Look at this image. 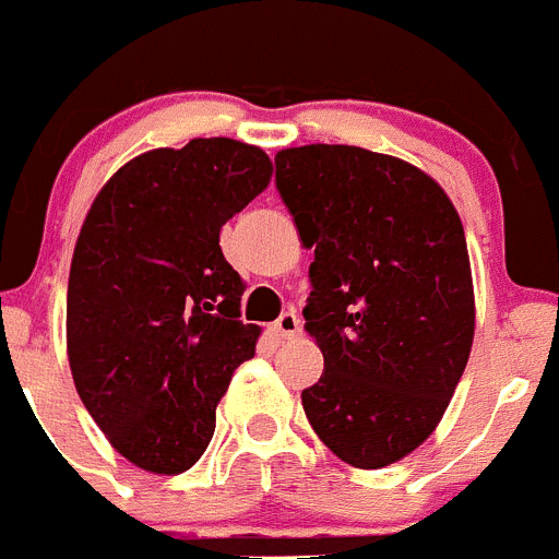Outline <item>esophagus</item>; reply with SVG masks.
I'll list each match as a JSON object with an SVG mask.
<instances>
[{"instance_id": "obj_1", "label": "esophagus", "mask_w": 559, "mask_h": 559, "mask_svg": "<svg viewBox=\"0 0 559 559\" xmlns=\"http://www.w3.org/2000/svg\"><path fill=\"white\" fill-rule=\"evenodd\" d=\"M299 328H302V324H299V316H296L294 310H285L271 330H274L276 338H294V335H299Z\"/></svg>"}]
</instances>
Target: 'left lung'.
<instances>
[{"instance_id":"8db88e82","label":"left lung","mask_w":559,"mask_h":559,"mask_svg":"<svg viewBox=\"0 0 559 559\" xmlns=\"http://www.w3.org/2000/svg\"><path fill=\"white\" fill-rule=\"evenodd\" d=\"M274 165L313 249L302 316L324 372L302 392L305 414L341 462L386 467L431 437L471 358L462 221L431 176L386 153L305 145Z\"/></svg>"}]
</instances>
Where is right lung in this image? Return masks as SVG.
Listing matches in <instances>:
<instances>
[{
  "label": "right lung",
  "instance_id": "obj_1",
  "mask_svg": "<svg viewBox=\"0 0 559 559\" xmlns=\"http://www.w3.org/2000/svg\"><path fill=\"white\" fill-rule=\"evenodd\" d=\"M260 147L212 136L147 151L114 173L83 221L67 290L75 389L117 453L190 471L215 433L231 372L254 355L243 283L221 226L269 187Z\"/></svg>",
  "mask_w": 559,
  "mask_h": 559
}]
</instances>
